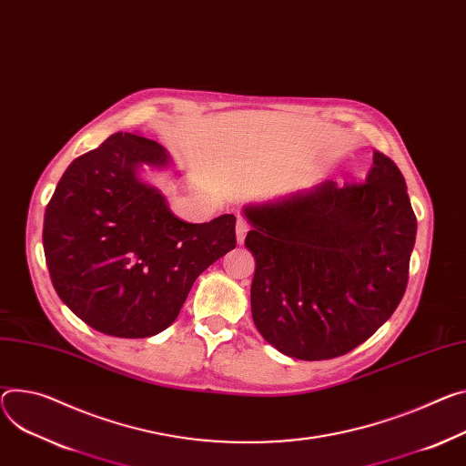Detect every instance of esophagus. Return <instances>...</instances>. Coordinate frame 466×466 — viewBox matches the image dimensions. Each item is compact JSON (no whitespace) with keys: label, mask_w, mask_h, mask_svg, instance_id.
Returning a JSON list of instances; mask_svg holds the SVG:
<instances>
[{"label":"esophagus","mask_w":466,"mask_h":466,"mask_svg":"<svg viewBox=\"0 0 466 466\" xmlns=\"http://www.w3.org/2000/svg\"><path fill=\"white\" fill-rule=\"evenodd\" d=\"M247 232H248V223L245 221V219H238V223H236V239H238V243L241 245L243 241H245V236H247Z\"/></svg>","instance_id":"esophagus-1"}]
</instances>
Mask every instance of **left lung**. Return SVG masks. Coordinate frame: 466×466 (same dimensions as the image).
Instances as JSON below:
<instances>
[{"label":"left lung","mask_w":466,"mask_h":466,"mask_svg":"<svg viewBox=\"0 0 466 466\" xmlns=\"http://www.w3.org/2000/svg\"><path fill=\"white\" fill-rule=\"evenodd\" d=\"M245 247L257 262L250 312L282 355L350 353L398 309L409 280L416 218L396 163L373 152L364 182L248 204Z\"/></svg>","instance_id":"obj_1"}]
</instances>
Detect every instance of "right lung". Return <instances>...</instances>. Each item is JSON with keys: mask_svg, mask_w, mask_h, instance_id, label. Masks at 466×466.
<instances>
[{"mask_svg": "<svg viewBox=\"0 0 466 466\" xmlns=\"http://www.w3.org/2000/svg\"><path fill=\"white\" fill-rule=\"evenodd\" d=\"M171 156L136 134H113L76 157L45 214L46 266L61 301L89 327L147 338L171 325L197 277L236 247V218L186 223L141 167Z\"/></svg>", "mask_w": 466, "mask_h": 466, "instance_id": "add662e5", "label": "right lung"}]
</instances>
